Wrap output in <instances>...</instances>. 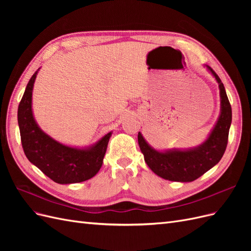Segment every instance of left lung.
Wrapping results in <instances>:
<instances>
[{
    "instance_id": "left-lung-1",
    "label": "left lung",
    "mask_w": 251,
    "mask_h": 251,
    "mask_svg": "<svg viewBox=\"0 0 251 251\" xmlns=\"http://www.w3.org/2000/svg\"><path fill=\"white\" fill-rule=\"evenodd\" d=\"M206 68L219 83L221 98L220 116L206 140L192 149L160 151L151 148L141 133H138V143L144 161L156 175L165 180L192 182L214 168L224 155L231 125V105L223 82L209 66Z\"/></svg>"
}]
</instances>
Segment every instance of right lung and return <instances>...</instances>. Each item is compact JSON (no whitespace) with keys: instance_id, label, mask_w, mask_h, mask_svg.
<instances>
[{"instance_id":"1","label":"right lung","mask_w":251,"mask_h":251,"mask_svg":"<svg viewBox=\"0 0 251 251\" xmlns=\"http://www.w3.org/2000/svg\"><path fill=\"white\" fill-rule=\"evenodd\" d=\"M39 70L27 83L18 109L24 153L30 162L56 183L71 184L89 180L101 168L112 132L105 134L93 146L82 149L65 146L43 132L32 112V90Z\"/></svg>"}]
</instances>
